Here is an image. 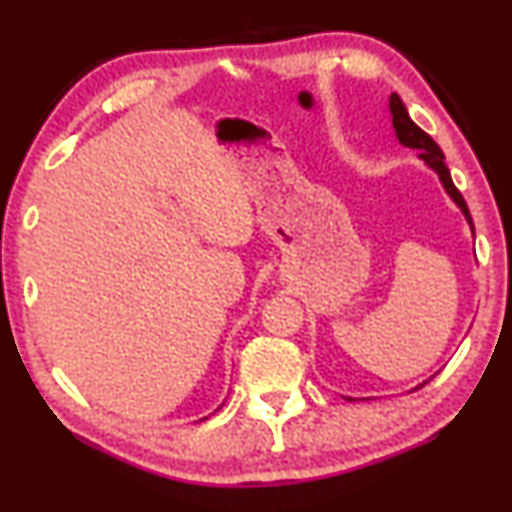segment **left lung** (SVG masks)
<instances>
[{
    "instance_id": "obj_1",
    "label": "left lung",
    "mask_w": 512,
    "mask_h": 512,
    "mask_svg": "<svg viewBox=\"0 0 512 512\" xmlns=\"http://www.w3.org/2000/svg\"><path fill=\"white\" fill-rule=\"evenodd\" d=\"M391 114H393V128H396V135L398 140L403 143L405 147H412V150L420 152V157L427 162L432 169H436V174H439L443 188L448 190V195L453 197L455 202H458V207L463 209V214L470 221L472 226V217H470V209L465 205V197L460 195V190L455 188L453 178H451V171H448V166L443 164V152L441 147L434 143L432 135H427L422 131L420 126H417L415 121L408 116V109H405V104L400 102V97L393 92L391 95Z\"/></svg>"
}]
</instances>
